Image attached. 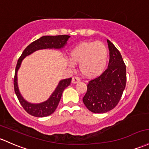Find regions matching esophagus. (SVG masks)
<instances>
[{
    "label": "esophagus",
    "instance_id": "esophagus-1",
    "mask_svg": "<svg viewBox=\"0 0 149 149\" xmlns=\"http://www.w3.org/2000/svg\"><path fill=\"white\" fill-rule=\"evenodd\" d=\"M80 81H81V79H80V78L77 77V76L72 78V83H77L78 82H80Z\"/></svg>",
    "mask_w": 149,
    "mask_h": 149
}]
</instances>
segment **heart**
<instances>
[{
    "instance_id": "b5f03b06",
    "label": "heart",
    "mask_w": 149,
    "mask_h": 149,
    "mask_svg": "<svg viewBox=\"0 0 149 149\" xmlns=\"http://www.w3.org/2000/svg\"><path fill=\"white\" fill-rule=\"evenodd\" d=\"M71 59L80 63V71L85 76L96 77L104 71L107 65V48L100 42H83L71 51Z\"/></svg>"
}]
</instances>
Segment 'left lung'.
<instances>
[{
    "instance_id": "obj_1",
    "label": "left lung",
    "mask_w": 149,
    "mask_h": 149,
    "mask_svg": "<svg viewBox=\"0 0 149 149\" xmlns=\"http://www.w3.org/2000/svg\"><path fill=\"white\" fill-rule=\"evenodd\" d=\"M109 51L108 67L100 76L88 81L83 103L93 113H105L118 104L126 86V66L120 52L107 40Z\"/></svg>"
}]
</instances>
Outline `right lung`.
<instances>
[{"label": "right lung", "instance_id": "right-lung-1", "mask_svg": "<svg viewBox=\"0 0 149 149\" xmlns=\"http://www.w3.org/2000/svg\"><path fill=\"white\" fill-rule=\"evenodd\" d=\"M68 35H56V36H43L35 42H32L23 51L22 55L17 61L15 68L14 77V89L19 103L22 106L27 113L37 117H43L50 115L56 110L59 101L61 100L62 93L66 88L68 87L71 82V78H66L60 81L58 86L54 93L51 95L47 100L38 104H33L27 102L24 100L19 93L17 85V71L19 68L21 63L24 57L33 53L37 50L44 49H60L66 45L67 41L69 39Z\"/></svg>", "mask_w": 149, "mask_h": 149}]
</instances>
